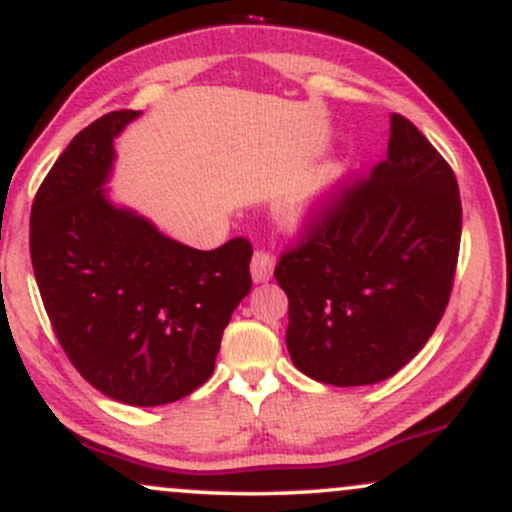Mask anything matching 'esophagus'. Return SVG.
I'll list each match as a JSON object with an SVG mask.
<instances>
[{
  "label": "esophagus",
  "mask_w": 512,
  "mask_h": 512,
  "mask_svg": "<svg viewBox=\"0 0 512 512\" xmlns=\"http://www.w3.org/2000/svg\"><path fill=\"white\" fill-rule=\"evenodd\" d=\"M250 274H252V281H255V284H262V281L272 279V276H274V257L269 255V252L257 250L255 255H252Z\"/></svg>",
  "instance_id": "esophagus-1"
}]
</instances>
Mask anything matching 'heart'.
<instances>
[{"label": "heart", "instance_id": "obj_1", "mask_svg": "<svg viewBox=\"0 0 512 512\" xmlns=\"http://www.w3.org/2000/svg\"><path fill=\"white\" fill-rule=\"evenodd\" d=\"M346 175H349V166L334 158L298 180L279 204L281 223L289 231H305L320 221L337 199Z\"/></svg>", "mask_w": 512, "mask_h": 512}]
</instances>
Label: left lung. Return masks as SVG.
<instances>
[{
  "instance_id": "1",
  "label": "left lung",
  "mask_w": 512,
  "mask_h": 512,
  "mask_svg": "<svg viewBox=\"0 0 512 512\" xmlns=\"http://www.w3.org/2000/svg\"><path fill=\"white\" fill-rule=\"evenodd\" d=\"M460 236L455 173L392 113L385 161L339 192L274 269L289 296L293 366L334 387L380 383L407 366L450 301Z\"/></svg>"
}]
</instances>
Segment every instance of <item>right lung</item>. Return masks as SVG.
<instances>
[{
    "label": "right lung",
    "mask_w": 512,
    "mask_h": 512,
    "mask_svg": "<svg viewBox=\"0 0 512 512\" xmlns=\"http://www.w3.org/2000/svg\"><path fill=\"white\" fill-rule=\"evenodd\" d=\"M139 115H103L62 151L33 199L31 262L84 380L122 404L158 407L214 373L223 330L250 293L252 245L195 250L110 202L113 142Z\"/></svg>",
    "instance_id": "1"
}]
</instances>
